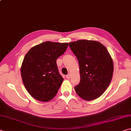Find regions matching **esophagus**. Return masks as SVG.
<instances>
[{
    "label": "esophagus",
    "instance_id": "obj_1",
    "mask_svg": "<svg viewBox=\"0 0 131 131\" xmlns=\"http://www.w3.org/2000/svg\"><path fill=\"white\" fill-rule=\"evenodd\" d=\"M66 79H70V73H69L68 74L66 75Z\"/></svg>",
    "mask_w": 131,
    "mask_h": 131
}]
</instances>
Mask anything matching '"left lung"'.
Wrapping results in <instances>:
<instances>
[{
    "instance_id": "obj_1",
    "label": "left lung",
    "mask_w": 131,
    "mask_h": 131,
    "mask_svg": "<svg viewBox=\"0 0 131 131\" xmlns=\"http://www.w3.org/2000/svg\"><path fill=\"white\" fill-rule=\"evenodd\" d=\"M69 46L78 59L80 81L74 87L77 94L85 101L97 98L109 85L113 73V62L100 42L79 40Z\"/></svg>"
}]
</instances>
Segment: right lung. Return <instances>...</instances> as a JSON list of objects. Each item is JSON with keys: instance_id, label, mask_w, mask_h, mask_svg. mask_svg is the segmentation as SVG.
<instances>
[{"instance_id": "obj_1", "label": "right lung", "mask_w": 131, "mask_h": 131, "mask_svg": "<svg viewBox=\"0 0 131 131\" xmlns=\"http://www.w3.org/2000/svg\"><path fill=\"white\" fill-rule=\"evenodd\" d=\"M68 43L45 41L33 47L24 57L21 74L24 86L34 98L48 102L57 94L63 81L57 59L64 54Z\"/></svg>"}]
</instances>
